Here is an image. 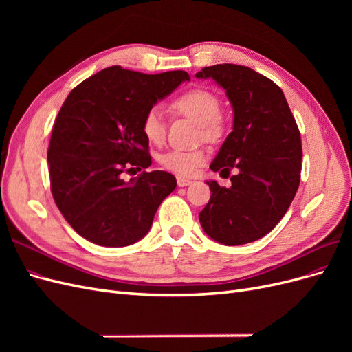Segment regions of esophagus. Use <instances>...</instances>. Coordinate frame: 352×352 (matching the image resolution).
Listing matches in <instances>:
<instances>
[{"label":"esophagus","instance_id":"34e87169","mask_svg":"<svg viewBox=\"0 0 352 352\" xmlns=\"http://www.w3.org/2000/svg\"><path fill=\"white\" fill-rule=\"evenodd\" d=\"M176 180H177V186H180V188L189 186L190 184H192V180H190V179H186V177H182V176H177V177H176Z\"/></svg>","mask_w":352,"mask_h":352}]
</instances>
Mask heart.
I'll use <instances>...</instances> for the list:
<instances>
[{"label": "heart", "mask_w": 352, "mask_h": 352, "mask_svg": "<svg viewBox=\"0 0 352 352\" xmlns=\"http://www.w3.org/2000/svg\"><path fill=\"white\" fill-rule=\"evenodd\" d=\"M172 109L192 119L201 126L202 136L210 142H219L226 135L228 124L220 114V98L208 89H190L173 101ZM142 133L151 144H162L166 138L163 111L158 107L148 110L142 119ZM206 150H172L158 157V163L177 176H194L204 166Z\"/></svg>", "instance_id": "1"}]
</instances>
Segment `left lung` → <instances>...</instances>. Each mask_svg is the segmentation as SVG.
Wrapping results in <instances>:
<instances>
[{
    "label": "left lung",
    "instance_id": "8db88e82",
    "mask_svg": "<svg viewBox=\"0 0 352 352\" xmlns=\"http://www.w3.org/2000/svg\"><path fill=\"white\" fill-rule=\"evenodd\" d=\"M195 76L214 80L233 109V131L210 168L221 177L238 170L230 188L207 180L212 194L199 223L223 245L254 242L278 225L300 186V131L282 89L255 70L226 63Z\"/></svg>",
    "mask_w": 352,
    "mask_h": 352
}]
</instances>
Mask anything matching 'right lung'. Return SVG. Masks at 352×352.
<instances>
[{"mask_svg":"<svg viewBox=\"0 0 352 352\" xmlns=\"http://www.w3.org/2000/svg\"><path fill=\"white\" fill-rule=\"evenodd\" d=\"M185 80L184 70L145 74L111 66L69 94L47 158L52 197L82 238L101 247H127L150 230L176 179L163 170L131 180L123 173L151 166L142 119Z\"/></svg>","mask_w":352,"mask_h":352,"instance_id":"obj_1","label":"right lung"}]
</instances>
